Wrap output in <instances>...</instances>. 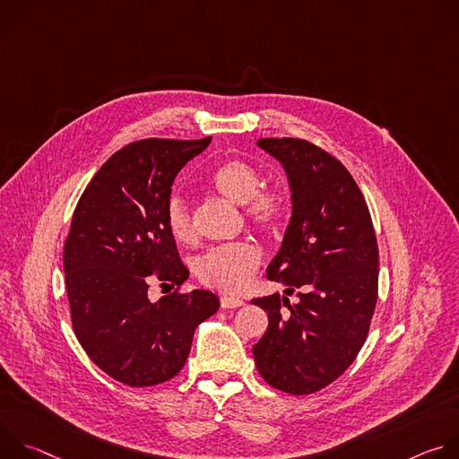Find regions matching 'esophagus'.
I'll return each mask as SVG.
<instances>
[{
	"instance_id": "esophagus-1",
	"label": "esophagus",
	"mask_w": 459,
	"mask_h": 459,
	"mask_svg": "<svg viewBox=\"0 0 459 459\" xmlns=\"http://www.w3.org/2000/svg\"><path fill=\"white\" fill-rule=\"evenodd\" d=\"M241 305H245V301L239 299V298H232V296H223L221 298V307L223 308H238Z\"/></svg>"
}]
</instances>
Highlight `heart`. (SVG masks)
Wrapping results in <instances>:
<instances>
[{"instance_id": "1", "label": "heart", "mask_w": 459, "mask_h": 459, "mask_svg": "<svg viewBox=\"0 0 459 459\" xmlns=\"http://www.w3.org/2000/svg\"><path fill=\"white\" fill-rule=\"evenodd\" d=\"M212 186L236 205H245L247 220L267 232H278L290 214L289 198L280 190H259L261 174L247 161L230 160L221 163L211 176ZM165 221L178 241L194 238V221L186 202L174 194L167 202ZM261 264V250L250 241H236L209 248L194 261V273L205 285L239 294L250 283Z\"/></svg>"}]
</instances>
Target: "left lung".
I'll return each instance as SVG.
<instances>
[{
	"label": "left lung",
	"instance_id": "1",
	"mask_svg": "<svg viewBox=\"0 0 459 459\" xmlns=\"http://www.w3.org/2000/svg\"><path fill=\"white\" fill-rule=\"evenodd\" d=\"M278 160L292 214L267 278L298 301L252 299L269 316L255 367L289 394H312L340 377L361 351L377 299V243L363 194L329 152L296 138L257 140Z\"/></svg>",
	"mask_w": 459,
	"mask_h": 459
}]
</instances>
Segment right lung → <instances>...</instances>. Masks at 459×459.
<instances>
[{
  "mask_svg": "<svg viewBox=\"0 0 459 459\" xmlns=\"http://www.w3.org/2000/svg\"><path fill=\"white\" fill-rule=\"evenodd\" d=\"M204 140H142L112 154L76 205L63 269L78 342L110 377L151 386L185 365L194 331L220 308L211 290L149 299L152 276L179 289L188 269L165 221L178 172Z\"/></svg>",
  "mask_w": 459,
  "mask_h": 459,
  "instance_id": "1",
  "label": "right lung"
}]
</instances>
